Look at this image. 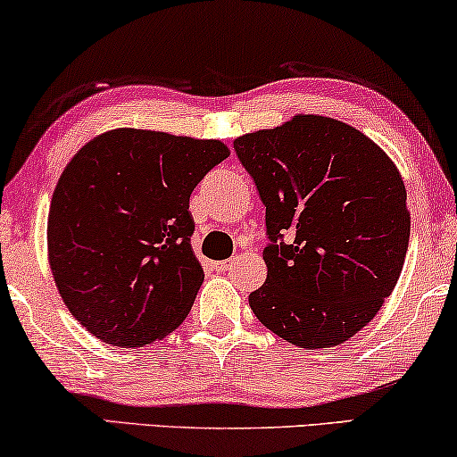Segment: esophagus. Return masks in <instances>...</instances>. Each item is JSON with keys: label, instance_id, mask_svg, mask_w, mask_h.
<instances>
[{"label": "esophagus", "instance_id": "1", "mask_svg": "<svg viewBox=\"0 0 457 457\" xmlns=\"http://www.w3.org/2000/svg\"><path fill=\"white\" fill-rule=\"evenodd\" d=\"M215 271H228V269L231 267V261H220V262H213Z\"/></svg>", "mask_w": 457, "mask_h": 457}]
</instances>
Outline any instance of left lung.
<instances>
[{"mask_svg":"<svg viewBox=\"0 0 457 457\" xmlns=\"http://www.w3.org/2000/svg\"><path fill=\"white\" fill-rule=\"evenodd\" d=\"M267 207V279L256 319L304 350L333 348L370 323L400 279L410 240L402 173L354 126L298 113L234 140ZM292 230L295 242L280 236Z\"/></svg>","mask_w":457,"mask_h":457,"instance_id":"1","label":"left lung"}]
</instances>
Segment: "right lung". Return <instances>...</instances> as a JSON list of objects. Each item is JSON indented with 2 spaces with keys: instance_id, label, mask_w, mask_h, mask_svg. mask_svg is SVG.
Returning a JSON list of instances; mask_svg holds the SVG:
<instances>
[{
  "instance_id": "1",
  "label": "right lung",
  "mask_w": 457,
  "mask_h": 457,
  "mask_svg": "<svg viewBox=\"0 0 457 457\" xmlns=\"http://www.w3.org/2000/svg\"><path fill=\"white\" fill-rule=\"evenodd\" d=\"M226 157L221 140L115 128L70 159L47 254L63 304L91 336L143 348L182 325L204 279L190 195Z\"/></svg>"
}]
</instances>
